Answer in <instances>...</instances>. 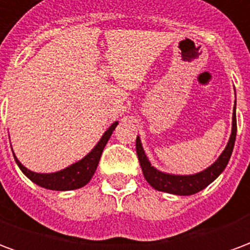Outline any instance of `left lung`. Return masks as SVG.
<instances>
[{
  "label": "left lung",
  "instance_id": "left-lung-1",
  "mask_svg": "<svg viewBox=\"0 0 250 250\" xmlns=\"http://www.w3.org/2000/svg\"><path fill=\"white\" fill-rule=\"evenodd\" d=\"M237 134V120H236V104L233 108V122H231V134L229 138V142L226 145L225 150L222 151L218 159L215 161L211 166L205 168L204 171H199L193 175H175V174H167L159 171L158 168L151 166V163L147 158L146 152L142 147V142L139 136H136V154L138 159L141 163L143 175L148 184L152 188L159 191L165 193L175 194V195H191L204 190L206 186H209L224 170L226 165L230 159L234 142H236Z\"/></svg>",
  "mask_w": 250,
  "mask_h": 250
}]
</instances>
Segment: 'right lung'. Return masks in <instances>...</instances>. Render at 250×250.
Returning a JSON list of instances; mask_svg holds the SVG:
<instances>
[{
	"label": "right lung",
	"instance_id": "right-lung-1",
	"mask_svg": "<svg viewBox=\"0 0 250 250\" xmlns=\"http://www.w3.org/2000/svg\"><path fill=\"white\" fill-rule=\"evenodd\" d=\"M118 125V122H115L109 125V128L103 134V136L100 138V141L98 142V145L93 147L91 152H88L85 157L80 159L79 162L73 163L68 167L62 168L60 171L49 174H41L30 171L29 168H26L20 162L17 157H13L16 163L19 165L20 170L28 177V178L35 182L36 185H39L41 188H49V190H57V191H66V190H75V188H80L91 181L93 177V174L96 171L99 161L102 157L104 147L107 145V142L112 135L115 127Z\"/></svg>",
	"mask_w": 250,
	"mask_h": 250
}]
</instances>
